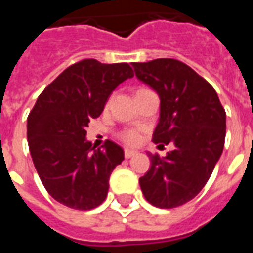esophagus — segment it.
Segmentation results:
<instances>
[{
    "instance_id": "1",
    "label": "esophagus",
    "mask_w": 253,
    "mask_h": 253,
    "mask_svg": "<svg viewBox=\"0 0 253 253\" xmlns=\"http://www.w3.org/2000/svg\"><path fill=\"white\" fill-rule=\"evenodd\" d=\"M135 154H137L135 150H132V149H125V157H126V159H130V157L135 156Z\"/></svg>"
}]
</instances>
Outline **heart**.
Masks as SVG:
<instances>
[{
	"label": "heart",
	"instance_id": "b5f03b06",
	"mask_svg": "<svg viewBox=\"0 0 253 253\" xmlns=\"http://www.w3.org/2000/svg\"><path fill=\"white\" fill-rule=\"evenodd\" d=\"M119 138L126 143H137L139 139V134L135 130H123L119 134Z\"/></svg>",
	"mask_w": 253,
	"mask_h": 253
}]
</instances>
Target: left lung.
Instances as JSON below:
<instances>
[{"mask_svg":"<svg viewBox=\"0 0 253 253\" xmlns=\"http://www.w3.org/2000/svg\"><path fill=\"white\" fill-rule=\"evenodd\" d=\"M132 66L160 96L153 142L175 146L164 159L148 153L152 165L139 186L153 206H181L201 192L222 154L226 114L214 88L186 63L160 58Z\"/></svg>","mask_w":253,"mask_h":253,"instance_id":"8db88e82","label":"left lung"}]
</instances>
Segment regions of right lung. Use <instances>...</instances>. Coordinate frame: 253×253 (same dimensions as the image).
Segmentation results:
<instances>
[{"label":"right lung","mask_w":253,"mask_h":253,"mask_svg":"<svg viewBox=\"0 0 253 253\" xmlns=\"http://www.w3.org/2000/svg\"><path fill=\"white\" fill-rule=\"evenodd\" d=\"M132 76L128 63L83 59L39 94L27 119V139L43 186L59 203L90 210L104 202L111 173L125 153L110 139L96 149L85 128L103 112L112 90Z\"/></svg>","instance_id":"add662e5"}]
</instances>
